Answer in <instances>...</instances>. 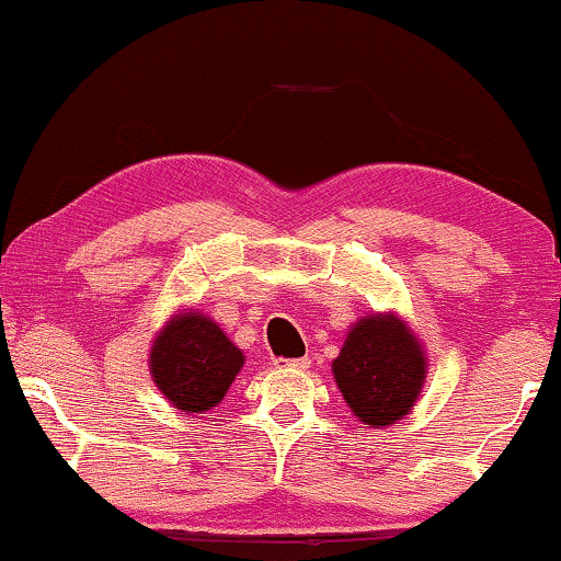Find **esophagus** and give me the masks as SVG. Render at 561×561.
Wrapping results in <instances>:
<instances>
[{"mask_svg":"<svg viewBox=\"0 0 561 561\" xmlns=\"http://www.w3.org/2000/svg\"><path fill=\"white\" fill-rule=\"evenodd\" d=\"M276 367H287V370H308V367H310V357L276 359Z\"/></svg>","mask_w":561,"mask_h":561,"instance_id":"esophagus-1","label":"esophagus"}]
</instances>
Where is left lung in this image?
Here are the masks:
<instances>
[{"label":"left lung","instance_id":"left-lung-1","mask_svg":"<svg viewBox=\"0 0 561 561\" xmlns=\"http://www.w3.org/2000/svg\"><path fill=\"white\" fill-rule=\"evenodd\" d=\"M333 378L359 422L386 427L414 407L424 382V354L393 316L363 318L333 359Z\"/></svg>","mask_w":561,"mask_h":561}]
</instances>
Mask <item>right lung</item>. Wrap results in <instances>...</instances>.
<instances>
[{
	"label": "right lung",
	"mask_w": 561,
	"mask_h": 561,
	"mask_svg": "<svg viewBox=\"0 0 561 561\" xmlns=\"http://www.w3.org/2000/svg\"><path fill=\"white\" fill-rule=\"evenodd\" d=\"M152 378L173 407L204 414L228 393L243 367V352L202 313L173 318L154 339Z\"/></svg>",
	"instance_id": "obj_1"
}]
</instances>
